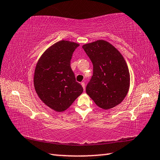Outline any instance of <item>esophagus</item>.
<instances>
[{
    "label": "esophagus",
    "instance_id": "obj_1",
    "mask_svg": "<svg viewBox=\"0 0 160 160\" xmlns=\"http://www.w3.org/2000/svg\"><path fill=\"white\" fill-rule=\"evenodd\" d=\"M81 85H82V87L83 88V90H85V83L84 82H81Z\"/></svg>",
    "mask_w": 160,
    "mask_h": 160
}]
</instances>
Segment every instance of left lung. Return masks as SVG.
<instances>
[{
  "instance_id": "1",
  "label": "left lung",
  "mask_w": 160,
  "mask_h": 160,
  "mask_svg": "<svg viewBox=\"0 0 160 160\" xmlns=\"http://www.w3.org/2000/svg\"><path fill=\"white\" fill-rule=\"evenodd\" d=\"M93 64V75L86 92L99 107L109 109L117 106L128 94L130 73L121 53L104 40L82 46Z\"/></svg>"
}]
</instances>
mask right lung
Returning <instances> with one entry per match:
<instances>
[{
  "label": "right lung",
  "instance_id": "1",
  "mask_svg": "<svg viewBox=\"0 0 160 160\" xmlns=\"http://www.w3.org/2000/svg\"><path fill=\"white\" fill-rule=\"evenodd\" d=\"M80 44L61 40L46 50L34 70V85L40 99L58 112L66 110L83 92L70 67L72 53Z\"/></svg>",
  "mask_w": 160,
  "mask_h": 160
}]
</instances>
